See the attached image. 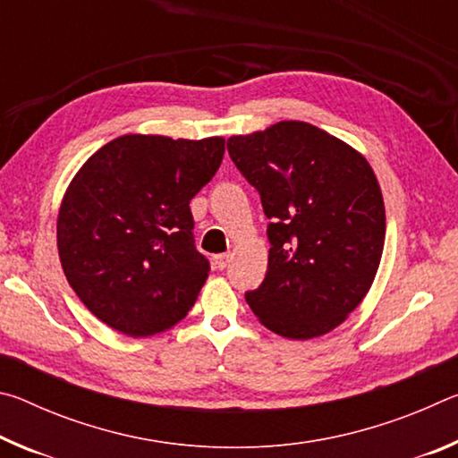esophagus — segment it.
<instances>
[{"label": "esophagus", "instance_id": "esophagus-1", "mask_svg": "<svg viewBox=\"0 0 458 458\" xmlns=\"http://www.w3.org/2000/svg\"><path fill=\"white\" fill-rule=\"evenodd\" d=\"M228 260H230L228 254H216V257H214V267L218 268V270H224V268L228 267Z\"/></svg>", "mask_w": 458, "mask_h": 458}]
</instances>
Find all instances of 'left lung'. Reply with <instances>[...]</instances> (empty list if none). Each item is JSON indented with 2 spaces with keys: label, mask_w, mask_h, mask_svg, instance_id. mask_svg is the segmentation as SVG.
Returning a JSON list of instances; mask_svg holds the SVG:
<instances>
[{
  "label": "left lung",
  "mask_w": 458,
  "mask_h": 458,
  "mask_svg": "<svg viewBox=\"0 0 458 458\" xmlns=\"http://www.w3.org/2000/svg\"><path fill=\"white\" fill-rule=\"evenodd\" d=\"M270 220L267 276L246 303L286 339L325 335L374 283L386 238L384 198L368 159L303 121L228 139Z\"/></svg>",
  "instance_id": "obj_1"
}]
</instances>
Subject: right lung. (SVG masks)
Wrapping results in <instances>:
<instances>
[{
	"label": "right lung",
	"mask_w": 458,
	"mask_h": 458,
	"mask_svg": "<svg viewBox=\"0 0 458 458\" xmlns=\"http://www.w3.org/2000/svg\"><path fill=\"white\" fill-rule=\"evenodd\" d=\"M222 157V137L123 135L72 177L58 212V254L97 319L147 337L188 315L210 273L193 244L190 201Z\"/></svg>",
	"instance_id": "right-lung-1"
}]
</instances>
